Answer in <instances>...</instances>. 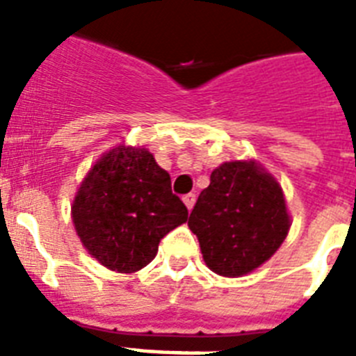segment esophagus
<instances>
[{
    "instance_id": "1",
    "label": "esophagus",
    "mask_w": 356,
    "mask_h": 356,
    "mask_svg": "<svg viewBox=\"0 0 356 356\" xmlns=\"http://www.w3.org/2000/svg\"><path fill=\"white\" fill-rule=\"evenodd\" d=\"M183 201H184V205H186V209H188V211H192V207H194V203H195V194H186L183 197Z\"/></svg>"
}]
</instances>
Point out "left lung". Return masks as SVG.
Listing matches in <instances>:
<instances>
[{
    "instance_id": "left-lung-1",
    "label": "left lung",
    "mask_w": 356,
    "mask_h": 356,
    "mask_svg": "<svg viewBox=\"0 0 356 356\" xmlns=\"http://www.w3.org/2000/svg\"><path fill=\"white\" fill-rule=\"evenodd\" d=\"M205 264L223 277L245 275L281 248L290 229L284 195L257 162H223L188 218Z\"/></svg>"
}]
</instances>
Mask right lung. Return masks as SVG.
Returning a JSON list of instances; mask_svg holds the SVG:
<instances>
[{"mask_svg": "<svg viewBox=\"0 0 356 356\" xmlns=\"http://www.w3.org/2000/svg\"><path fill=\"white\" fill-rule=\"evenodd\" d=\"M86 251L120 273L142 270L159 242L188 220L172 179L145 147L118 145L94 164L72 207Z\"/></svg>", "mask_w": 356, "mask_h": 356, "instance_id": "1", "label": "right lung"}]
</instances>
